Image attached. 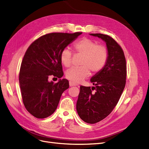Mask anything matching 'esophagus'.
I'll return each instance as SVG.
<instances>
[{
  "label": "esophagus",
  "instance_id": "esophagus-1",
  "mask_svg": "<svg viewBox=\"0 0 149 149\" xmlns=\"http://www.w3.org/2000/svg\"><path fill=\"white\" fill-rule=\"evenodd\" d=\"M69 85L70 86H78L77 84H76L74 82H72V81H69Z\"/></svg>",
  "mask_w": 149,
  "mask_h": 149
}]
</instances>
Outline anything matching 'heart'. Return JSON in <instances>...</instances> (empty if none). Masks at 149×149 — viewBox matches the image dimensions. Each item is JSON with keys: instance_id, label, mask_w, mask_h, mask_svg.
Returning <instances> with one entry per match:
<instances>
[{"instance_id": "b5f03b06", "label": "heart", "mask_w": 149, "mask_h": 149, "mask_svg": "<svg viewBox=\"0 0 149 149\" xmlns=\"http://www.w3.org/2000/svg\"><path fill=\"white\" fill-rule=\"evenodd\" d=\"M76 53L82 55L80 67H72L65 72V77L74 83L84 80L90 75L96 74L105 67L109 58L107 48L103 45H97L96 42L88 37H83L77 41L73 45ZM71 51L68 48H64L60 53V60L65 68H69L72 64Z\"/></svg>"}]
</instances>
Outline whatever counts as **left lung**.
I'll return each instance as SVG.
<instances>
[{
	"instance_id": "1",
	"label": "left lung",
	"mask_w": 149,
	"mask_h": 149,
	"mask_svg": "<svg viewBox=\"0 0 149 149\" xmlns=\"http://www.w3.org/2000/svg\"><path fill=\"white\" fill-rule=\"evenodd\" d=\"M90 35L105 41L109 52L105 67L91 79L95 86H80L77 102L80 118L93 124L107 117L117 106L126 84V64L122 47L112 37L102 34Z\"/></svg>"
}]
</instances>
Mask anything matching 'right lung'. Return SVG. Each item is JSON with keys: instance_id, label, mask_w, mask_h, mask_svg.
Instances as JSON below:
<instances>
[{"instance_id": "add662e5", "label": "right lung", "mask_w": 149, "mask_h": 149, "mask_svg": "<svg viewBox=\"0 0 149 149\" xmlns=\"http://www.w3.org/2000/svg\"><path fill=\"white\" fill-rule=\"evenodd\" d=\"M82 32L49 33L40 37L27 49L21 64L19 81L25 108L37 118L54 113L69 81H49V76L60 79L64 75L60 53Z\"/></svg>"}]
</instances>
